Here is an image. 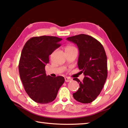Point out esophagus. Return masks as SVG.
I'll list each match as a JSON object with an SVG mask.
<instances>
[{
	"label": "esophagus",
	"mask_w": 128,
	"mask_h": 128,
	"mask_svg": "<svg viewBox=\"0 0 128 128\" xmlns=\"http://www.w3.org/2000/svg\"><path fill=\"white\" fill-rule=\"evenodd\" d=\"M65 81H66V82H70V81H72V79L69 77H66L65 78Z\"/></svg>",
	"instance_id": "obj_1"
}]
</instances>
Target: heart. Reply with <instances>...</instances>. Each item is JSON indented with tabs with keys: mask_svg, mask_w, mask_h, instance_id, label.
Returning <instances> with one entry per match:
<instances>
[{
	"mask_svg": "<svg viewBox=\"0 0 128 128\" xmlns=\"http://www.w3.org/2000/svg\"><path fill=\"white\" fill-rule=\"evenodd\" d=\"M76 50V48L74 47V46H68L66 48V51L72 50Z\"/></svg>",
	"mask_w": 128,
	"mask_h": 128,
	"instance_id": "obj_1",
	"label": "heart"
}]
</instances>
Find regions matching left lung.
<instances>
[{"label":"left lung","instance_id":"left-lung-1","mask_svg":"<svg viewBox=\"0 0 128 128\" xmlns=\"http://www.w3.org/2000/svg\"><path fill=\"white\" fill-rule=\"evenodd\" d=\"M77 45L79 50L78 66L85 77L79 83L80 88L72 94L74 99L82 103H89L100 94L107 78V59L104 49L98 40L89 35L80 34L67 38Z\"/></svg>","mask_w":128,"mask_h":128}]
</instances>
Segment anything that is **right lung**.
I'll return each instance as SVG.
<instances>
[{"label": "right lung", "instance_id": "right-lung-1", "mask_svg": "<svg viewBox=\"0 0 128 128\" xmlns=\"http://www.w3.org/2000/svg\"><path fill=\"white\" fill-rule=\"evenodd\" d=\"M62 38L55 36L34 37L25 43L21 52L18 71L24 88L34 102L46 104L56 99L65 79L47 76L46 65L49 56L59 47Z\"/></svg>", "mask_w": 128, "mask_h": 128}]
</instances>
